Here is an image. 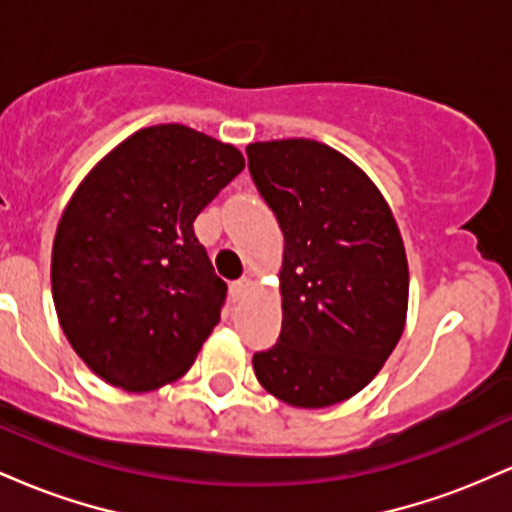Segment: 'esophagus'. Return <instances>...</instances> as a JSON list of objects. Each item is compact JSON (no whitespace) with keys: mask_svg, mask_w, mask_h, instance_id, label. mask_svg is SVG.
I'll list each match as a JSON object with an SVG mask.
<instances>
[{"mask_svg":"<svg viewBox=\"0 0 512 512\" xmlns=\"http://www.w3.org/2000/svg\"><path fill=\"white\" fill-rule=\"evenodd\" d=\"M250 286H252L250 276H240L238 281H233L231 284V296L236 298V301H240V298H245V293L250 291Z\"/></svg>","mask_w":512,"mask_h":512,"instance_id":"1","label":"esophagus"}]
</instances>
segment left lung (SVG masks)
<instances>
[{
	"label": "left lung",
	"instance_id": "left-lung-1",
	"mask_svg": "<svg viewBox=\"0 0 512 512\" xmlns=\"http://www.w3.org/2000/svg\"><path fill=\"white\" fill-rule=\"evenodd\" d=\"M250 175L284 233L279 342L252 356L269 395L322 409L361 392L407 322L409 267L375 182L315 139L248 149Z\"/></svg>",
	"mask_w": 512,
	"mask_h": 512
}]
</instances>
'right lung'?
Masks as SVG:
<instances>
[{
    "label": "right lung",
    "instance_id": "right-lung-1",
    "mask_svg": "<svg viewBox=\"0 0 512 512\" xmlns=\"http://www.w3.org/2000/svg\"><path fill=\"white\" fill-rule=\"evenodd\" d=\"M243 168L233 144L173 122L134 132L76 187L52 243V301L105 383L149 392L195 363L226 281L192 223Z\"/></svg>",
    "mask_w": 512,
    "mask_h": 512
}]
</instances>
